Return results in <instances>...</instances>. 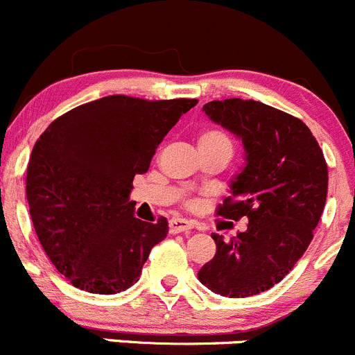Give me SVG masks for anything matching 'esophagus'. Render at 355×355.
Wrapping results in <instances>:
<instances>
[{"label":"esophagus","mask_w":355,"mask_h":355,"mask_svg":"<svg viewBox=\"0 0 355 355\" xmlns=\"http://www.w3.org/2000/svg\"><path fill=\"white\" fill-rule=\"evenodd\" d=\"M193 230V224L186 219H179V217H174V219L169 220V231L173 234L182 233V231Z\"/></svg>","instance_id":"obj_1"}]
</instances>
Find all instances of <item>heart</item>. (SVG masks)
Masks as SVG:
<instances>
[{"label":"heart","mask_w":355,"mask_h":355,"mask_svg":"<svg viewBox=\"0 0 355 355\" xmlns=\"http://www.w3.org/2000/svg\"><path fill=\"white\" fill-rule=\"evenodd\" d=\"M220 143H230V138L223 131L209 129V131L200 132L198 145H220Z\"/></svg>","instance_id":"heart-1"}]
</instances>
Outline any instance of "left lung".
Returning <instances> with one entry per match:
<instances>
[{
  "label": "left lung",
  "instance_id": "1",
  "mask_svg": "<svg viewBox=\"0 0 355 355\" xmlns=\"http://www.w3.org/2000/svg\"><path fill=\"white\" fill-rule=\"evenodd\" d=\"M202 110L241 139L245 167L217 216L248 217V226L230 241L212 234L217 252L198 279L217 295H257L282 282L307 250L326 203L328 166L311 129L278 108L230 98Z\"/></svg>",
  "mask_w": 355,
  "mask_h": 355
}]
</instances>
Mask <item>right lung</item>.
Instances as JSON below:
<instances>
[{"mask_svg":"<svg viewBox=\"0 0 355 355\" xmlns=\"http://www.w3.org/2000/svg\"><path fill=\"white\" fill-rule=\"evenodd\" d=\"M195 105L114 94L72 108L40 136L26 178L31 219L51 264L76 288L114 295L139 279L169 226L166 217L136 219L132 179Z\"/></svg>","mask_w":355,"mask_h":355,"instance_id":"1","label":"right lung"}]
</instances>
